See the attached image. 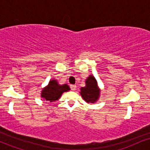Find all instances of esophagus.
I'll use <instances>...</instances> for the list:
<instances>
[{"instance_id": "1", "label": "esophagus", "mask_w": 150, "mask_h": 150, "mask_svg": "<svg viewBox=\"0 0 150 150\" xmlns=\"http://www.w3.org/2000/svg\"><path fill=\"white\" fill-rule=\"evenodd\" d=\"M76 87H77V86L75 85H70V89H71L72 90H73V91H75V89H76Z\"/></svg>"}]
</instances>
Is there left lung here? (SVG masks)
<instances>
[{"label": "left lung", "instance_id": "8db88e82", "mask_svg": "<svg viewBox=\"0 0 150 150\" xmlns=\"http://www.w3.org/2000/svg\"><path fill=\"white\" fill-rule=\"evenodd\" d=\"M86 86L81 87L80 94L82 99L87 103H94L100 96V89L97 85V82L95 77L89 75L85 81Z\"/></svg>", "mask_w": 150, "mask_h": 150}]
</instances>
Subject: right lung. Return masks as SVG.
<instances>
[{"label": "right lung", "instance_id": "obj_1", "mask_svg": "<svg viewBox=\"0 0 150 150\" xmlns=\"http://www.w3.org/2000/svg\"><path fill=\"white\" fill-rule=\"evenodd\" d=\"M70 90L69 86L66 84L59 85L57 80H51L49 81V85L42 89L41 97L46 101L53 102L58 100L63 92Z\"/></svg>", "mask_w": 150, "mask_h": 150}]
</instances>
